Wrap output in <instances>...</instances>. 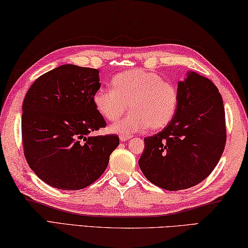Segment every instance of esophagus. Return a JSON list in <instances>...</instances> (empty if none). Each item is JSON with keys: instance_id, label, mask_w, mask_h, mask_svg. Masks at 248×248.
I'll return each instance as SVG.
<instances>
[{"instance_id": "esophagus-1", "label": "esophagus", "mask_w": 248, "mask_h": 248, "mask_svg": "<svg viewBox=\"0 0 248 248\" xmlns=\"http://www.w3.org/2000/svg\"><path fill=\"white\" fill-rule=\"evenodd\" d=\"M129 138H132V136H129V135H121L120 136V140L123 142V141H126V140H128Z\"/></svg>"}]
</instances>
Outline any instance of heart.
I'll list each match as a JSON object with an SVG mask.
<instances>
[{"instance_id": "b5f03b06", "label": "heart", "mask_w": 248, "mask_h": 248, "mask_svg": "<svg viewBox=\"0 0 248 248\" xmlns=\"http://www.w3.org/2000/svg\"><path fill=\"white\" fill-rule=\"evenodd\" d=\"M112 88L101 87L93 94V104L100 115L115 121L129 107L131 113L111 126V132L126 134L147 128L159 131L174 119L179 94L171 84L154 72L131 69L112 78Z\"/></svg>"}]
</instances>
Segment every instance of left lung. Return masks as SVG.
<instances>
[{"mask_svg":"<svg viewBox=\"0 0 248 248\" xmlns=\"http://www.w3.org/2000/svg\"><path fill=\"white\" fill-rule=\"evenodd\" d=\"M179 106L163 131L145 138L138 164L146 179L167 190L186 189L210 174L223 154V100L210 79L188 71L177 82Z\"/></svg>","mask_w":248,"mask_h":248,"instance_id":"8db88e82","label":"left lung"}]
</instances>
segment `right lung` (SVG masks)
Listing matches in <instances>:
<instances>
[{
  "mask_svg": "<svg viewBox=\"0 0 248 248\" xmlns=\"http://www.w3.org/2000/svg\"><path fill=\"white\" fill-rule=\"evenodd\" d=\"M100 86L98 69L65 64L37 78L25 95V157L52 187L77 190L93 184L120 144L117 135H89L107 125L93 100Z\"/></svg>",
  "mask_w": 248,
  "mask_h": 248,
  "instance_id": "obj_1",
  "label": "right lung"
}]
</instances>
